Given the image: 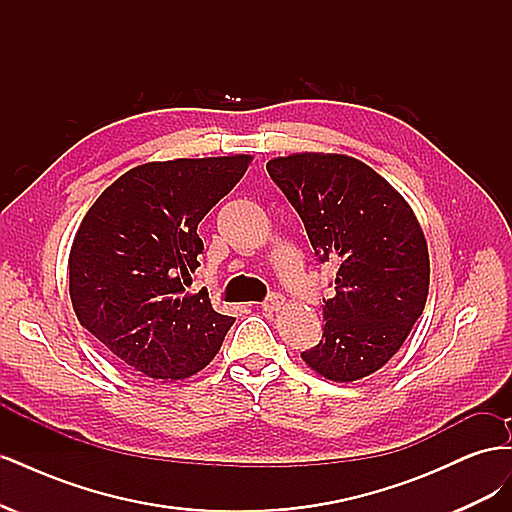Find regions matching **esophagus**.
<instances>
[{
  "label": "esophagus",
  "instance_id": "34e87169",
  "mask_svg": "<svg viewBox=\"0 0 512 512\" xmlns=\"http://www.w3.org/2000/svg\"><path fill=\"white\" fill-rule=\"evenodd\" d=\"M284 305V297L280 292H271L269 297L262 301V309H265V312H277V309H280Z\"/></svg>",
  "mask_w": 512,
  "mask_h": 512
}]
</instances>
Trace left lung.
<instances>
[{"mask_svg":"<svg viewBox=\"0 0 512 512\" xmlns=\"http://www.w3.org/2000/svg\"><path fill=\"white\" fill-rule=\"evenodd\" d=\"M267 173L303 220L318 262H335V294L322 299L320 344L301 352L320 376L374 374L406 342L429 290L427 241L389 181L337 153L275 158Z\"/></svg>","mask_w":512,"mask_h":512,"instance_id":"obj_1","label":"left lung"}]
</instances>
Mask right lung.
I'll use <instances>...</instances> for the list:
<instances>
[{
  "mask_svg": "<svg viewBox=\"0 0 512 512\" xmlns=\"http://www.w3.org/2000/svg\"><path fill=\"white\" fill-rule=\"evenodd\" d=\"M250 156L149 162L100 194L70 250V299L117 361L183 380L220 350L235 318L185 292L205 245L198 224L245 175Z\"/></svg>",
  "mask_w": 512,
  "mask_h": 512,
  "instance_id": "1",
  "label": "right lung"
}]
</instances>
